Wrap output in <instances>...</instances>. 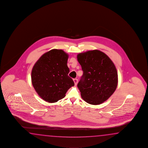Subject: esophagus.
<instances>
[{"instance_id": "1", "label": "esophagus", "mask_w": 148, "mask_h": 148, "mask_svg": "<svg viewBox=\"0 0 148 148\" xmlns=\"http://www.w3.org/2000/svg\"><path fill=\"white\" fill-rule=\"evenodd\" d=\"M73 81H74V82L75 86H76L77 84V82H78V79H73Z\"/></svg>"}]
</instances>
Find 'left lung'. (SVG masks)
<instances>
[{
  "label": "left lung",
  "instance_id": "obj_1",
  "mask_svg": "<svg viewBox=\"0 0 148 148\" xmlns=\"http://www.w3.org/2000/svg\"><path fill=\"white\" fill-rule=\"evenodd\" d=\"M77 58L83 72L77 84L82 99L91 105L102 103L117 86L118 74L114 64L98 50L80 53Z\"/></svg>",
  "mask_w": 148,
  "mask_h": 148
}]
</instances>
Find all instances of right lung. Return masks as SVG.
Masks as SVG:
<instances>
[{"instance_id":"right-lung-1","label":"right lung","mask_w":148,"mask_h":148,"mask_svg":"<svg viewBox=\"0 0 148 148\" xmlns=\"http://www.w3.org/2000/svg\"><path fill=\"white\" fill-rule=\"evenodd\" d=\"M69 55L61 49H52L44 53L33 66L32 83L43 100L56 102L65 97L74 83L68 74Z\"/></svg>"}]
</instances>
